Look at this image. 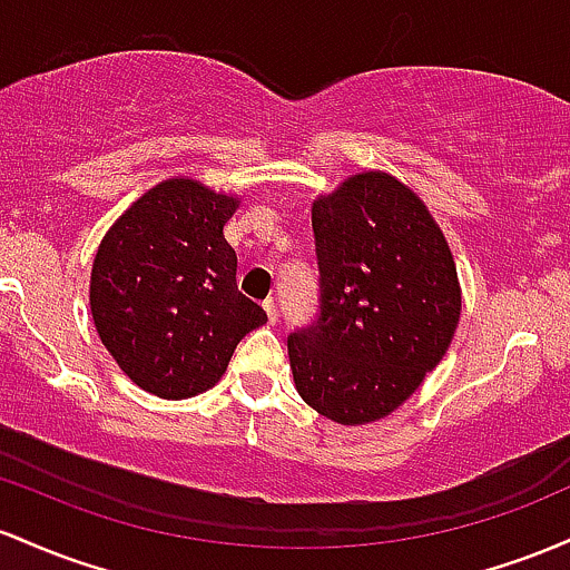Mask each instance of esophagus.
I'll return each instance as SVG.
<instances>
[{"instance_id": "esophagus-1", "label": "esophagus", "mask_w": 570, "mask_h": 570, "mask_svg": "<svg viewBox=\"0 0 570 570\" xmlns=\"http://www.w3.org/2000/svg\"><path fill=\"white\" fill-rule=\"evenodd\" d=\"M264 309H266V317H268V323H277V317H279V309H277V304H274V298H266L264 302Z\"/></svg>"}]
</instances>
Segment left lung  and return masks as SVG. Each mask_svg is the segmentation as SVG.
<instances>
[{
	"label": "left lung",
	"instance_id": "left-lung-1",
	"mask_svg": "<svg viewBox=\"0 0 570 570\" xmlns=\"http://www.w3.org/2000/svg\"><path fill=\"white\" fill-rule=\"evenodd\" d=\"M320 317L287 338L298 395L338 425L387 417L450 350L455 258L409 185L357 171L312 204Z\"/></svg>",
	"mask_w": 570,
	"mask_h": 570
}]
</instances>
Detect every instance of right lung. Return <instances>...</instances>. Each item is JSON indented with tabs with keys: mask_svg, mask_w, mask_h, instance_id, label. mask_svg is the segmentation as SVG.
I'll use <instances>...</instances> for the list:
<instances>
[{
	"mask_svg": "<svg viewBox=\"0 0 570 570\" xmlns=\"http://www.w3.org/2000/svg\"><path fill=\"white\" fill-rule=\"evenodd\" d=\"M236 207V196L169 177L139 196L96 250V334L134 385L158 399L213 387L242 336L266 323L236 287V253L223 236Z\"/></svg>",
	"mask_w": 570,
	"mask_h": 570,
	"instance_id": "1",
	"label": "right lung"
}]
</instances>
